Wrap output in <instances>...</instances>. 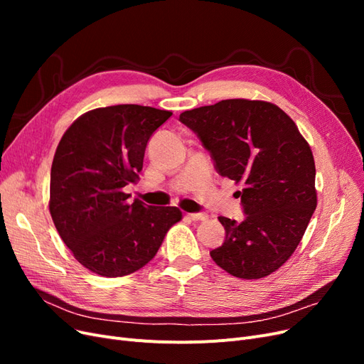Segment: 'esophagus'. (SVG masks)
<instances>
[{
	"label": "esophagus",
	"mask_w": 364,
	"mask_h": 364,
	"mask_svg": "<svg viewBox=\"0 0 364 364\" xmlns=\"http://www.w3.org/2000/svg\"><path fill=\"white\" fill-rule=\"evenodd\" d=\"M186 217L194 220V222H200V220H206L208 218V215L203 214V213H190V214H186Z\"/></svg>",
	"instance_id": "34e87169"
}]
</instances>
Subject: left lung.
<instances>
[{
	"mask_svg": "<svg viewBox=\"0 0 364 364\" xmlns=\"http://www.w3.org/2000/svg\"><path fill=\"white\" fill-rule=\"evenodd\" d=\"M211 153L215 170L241 183L243 222L218 217L225 243L211 258L228 273L259 279L287 261L317 206L310 146L294 121L269 102L230 98L181 114Z\"/></svg>",
	"mask_w": 364,
	"mask_h": 364,
	"instance_id": "1",
	"label": "left lung"
}]
</instances>
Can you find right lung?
<instances>
[{
	"label": "right lung",
	"mask_w": 364,
	"mask_h": 364,
	"mask_svg": "<svg viewBox=\"0 0 364 364\" xmlns=\"http://www.w3.org/2000/svg\"><path fill=\"white\" fill-rule=\"evenodd\" d=\"M173 114L117 105L83 114L54 153L50 214L63 243L100 277H126L156 255L165 234L182 218L176 206L129 203L124 191L142 170L147 142Z\"/></svg>",
	"instance_id": "1"
}]
</instances>
